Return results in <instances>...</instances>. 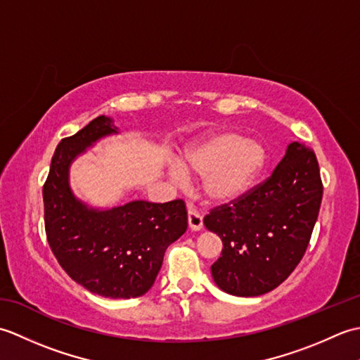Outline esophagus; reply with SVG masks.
Wrapping results in <instances>:
<instances>
[{
	"label": "esophagus",
	"instance_id": "1",
	"mask_svg": "<svg viewBox=\"0 0 360 360\" xmlns=\"http://www.w3.org/2000/svg\"><path fill=\"white\" fill-rule=\"evenodd\" d=\"M187 221H188L190 231L198 232V231H201V229H202V217L195 209H188Z\"/></svg>",
	"mask_w": 360,
	"mask_h": 360
}]
</instances>
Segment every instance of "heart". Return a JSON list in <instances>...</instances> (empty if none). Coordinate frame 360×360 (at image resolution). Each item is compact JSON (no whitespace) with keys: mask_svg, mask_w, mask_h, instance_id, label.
I'll return each instance as SVG.
<instances>
[{"mask_svg":"<svg viewBox=\"0 0 360 360\" xmlns=\"http://www.w3.org/2000/svg\"><path fill=\"white\" fill-rule=\"evenodd\" d=\"M269 162L266 145L258 139L221 129L209 133L190 147L182 160L187 172L202 176V193L210 204L227 205L254 192ZM172 178L181 181L184 173L172 168Z\"/></svg>","mask_w":360,"mask_h":360,"instance_id":"b5f03b06","label":"heart"}]
</instances>
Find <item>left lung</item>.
<instances>
[{
	"label": "left lung",
	"mask_w": 360,
	"mask_h": 360,
	"mask_svg": "<svg viewBox=\"0 0 360 360\" xmlns=\"http://www.w3.org/2000/svg\"><path fill=\"white\" fill-rule=\"evenodd\" d=\"M322 193L314 151L290 142L269 179L244 200L213 209L204 226L223 241L212 264L217 286L257 297L281 285L308 248Z\"/></svg>",
	"instance_id": "left-lung-1"
}]
</instances>
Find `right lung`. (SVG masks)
<instances>
[{"mask_svg": "<svg viewBox=\"0 0 360 360\" xmlns=\"http://www.w3.org/2000/svg\"><path fill=\"white\" fill-rule=\"evenodd\" d=\"M112 134H119L114 120L98 116L57 145L43 187L44 227L53 255L75 283L102 297L134 298L155 285L167 248L187 231V212L181 200L98 209L75 196L72 162Z\"/></svg>", "mask_w": 360, "mask_h": 360, "instance_id": "add662e5", "label": "right lung"}]
</instances>
